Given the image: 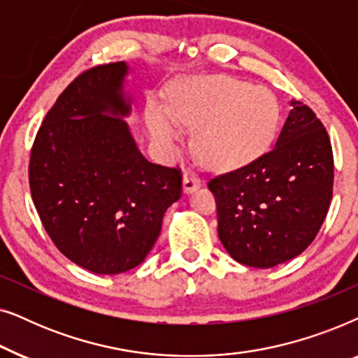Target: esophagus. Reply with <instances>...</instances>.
Returning a JSON list of instances; mask_svg holds the SVG:
<instances>
[{"label": "esophagus", "mask_w": 358, "mask_h": 358, "mask_svg": "<svg viewBox=\"0 0 358 358\" xmlns=\"http://www.w3.org/2000/svg\"><path fill=\"white\" fill-rule=\"evenodd\" d=\"M200 179L197 178V174L190 173V171H185L184 178H182V190L184 194H192L194 190H197L200 187Z\"/></svg>", "instance_id": "34e87169"}]
</instances>
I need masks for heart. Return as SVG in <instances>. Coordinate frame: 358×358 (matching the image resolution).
Returning a JSON list of instances; mask_svg holds the SVG:
<instances>
[{
    "label": "heart",
    "instance_id": "1",
    "mask_svg": "<svg viewBox=\"0 0 358 358\" xmlns=\"http://www.w3.org/2000/svg\"><path fill=\"white\" fill-rule=\"evenodd\" d=\"M145 119L151 138L166 148L179 140V125L195 127V146L205 163L233 168L271 143L278 107L262 86L228 76H189L171 86L168 106L148 102Z\"/></svg>",
    "mask_w": 358,
    "mask_h": 358
}]
</instances>
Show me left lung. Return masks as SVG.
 <instances>
[{"label":"left lung","instance_id":"1","mask_svg":"<svg viewBox=\"0 0 358 358\" xmlns=\"http://www.w3.org/2000/svg\"><path fill=\"white\" fill-rule=\"evenodd\" d=\"M290 106L268 153L208 182L217 197L220 241L249 267L268 268L300 256L329 210V136L310 107L295 99Z\"/></svg>","mask_w":358,"mask_h":358}]
</instances>
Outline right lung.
<instances>
[{"label":"right lung","mask_w":358,"mask_h":358,"mask_svg":"<svg viewBox=\"0 0 358 358\" xmlns=\"http://www.w3.org/2000/svg\"><path fill=\"white\" fill-rule=\"evenodd\" d=\"M130 71L117 62L78 76L43 119L29 164L48 236L71 262L101 275L145 261L182 192L179 171L150 163L127 124Z\"/></svg>","instance_id":"obj_1"}]
</instances>
